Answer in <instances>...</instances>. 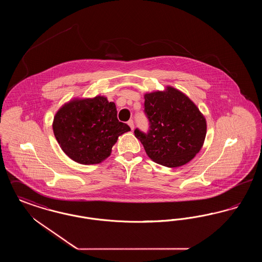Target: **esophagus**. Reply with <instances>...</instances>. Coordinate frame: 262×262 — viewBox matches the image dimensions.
<instances>
[{
	"label": "esophagus",
	"instance_id": "obj_1",
	"mask_svg": "<svg viewBox=\"0 0 262 262\" xmlns=\"http://www.w3.org/2000/svg\"><path fill=\"white\" fill-rule=\"evenodd\" d=\"M127 125H129V127H130L132 130L135 128V125H134V121H133V120H129V121L127 122Z\"/></svg>",
	"mask_w": 262,
	"mask_h": 262
}]
</instances>
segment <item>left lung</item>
<instances>
[{"mask_svg": "<svg viewBox=\"0 0 262 262\" xmlns=\"http://www.w3.org/2000/svg\"><path fill=\"white\" fill-rule=\"evenodd\" d=\"M144 112L149 132L135 130L146 154L154 162L176 168L200 152L206 136V120L196 105L182 91L165 90L144 94Z\"/></svg>", "mask_w": 262, "mask_h": 262, "instance_id": "obj_1", "label": "left lung"}]
</instances>
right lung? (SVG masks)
<instances>
[{
    "label": "right lung",
    "mask_w": 262,
    "mask_h": 262,
    "mask_svg": "<svg viewBox=\"0 0 262 262\" xmlns=\"http://www.w3.org/2000/svg\"><path fill=\"white\" fill-rule=\"evenodd\" d=\"M129 130L128 125L119 122L115 103L100 95L64 103L53 121V132L62 151L83 165L104 161L118 137Z\"/></svg>",
    "instance_id": "right-lung-1"
}]
</instances>
